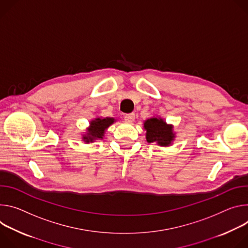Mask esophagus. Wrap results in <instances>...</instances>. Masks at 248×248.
<instances>
[{
  "label": "esophagus",
  "instance_id": "1",
  "mask_svg": "<svg viewBox=\"0 0 248 248\" xmlns=\"http://www.w3.org/2000/svg\"><path fill=\"white\" fill-rule=\"evenodd\" d=\"M124 119H125V121H126V122H128V123H132V122H134V121H135V114H134V113L126 114V115L124 116Z\"/></svg>",
  "mask_w": 248,
  "mask_h": 248
}]
</instances>
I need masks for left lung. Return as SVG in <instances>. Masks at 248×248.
I'll return each instance as SVG.
<instances>
[{"mask_svg":"<svg viewBox=\"0 0 248 248\" xmlns=\"http://www.w3.org/2000/svg\"><path fill=\"white\" fill-rule=\"evenodd\" d=\"M146 140L149 144L155 143L160 147H170L175 139L173 125L168 124L163 118L153 116L144 121Z\"/></svg>","mask_w":248,"mask_h":248,"instance_id":"1","label":"left lung"}]
</instances>
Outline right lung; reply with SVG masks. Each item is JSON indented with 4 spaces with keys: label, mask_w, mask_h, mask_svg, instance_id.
<instances>
[{
    "label": "right lung",
    "mask_w": 248,
    "mask_h": 248,
    "mask_svg": "<svg viewBox=\"0 0 248 248\" xmlns=\"http://www.w3.org/2000/svg\"><path fill=\"white\" fill-rule=\"evenodd\" d=\"M114 122H116V120L112 117L93 118L90 121V126L87 128L86 132L81 134V141L86 144H90L97 140H102L108 127Z\"/></svg>",
    "instance_id": "right-lung-1"
}]
</instances>
